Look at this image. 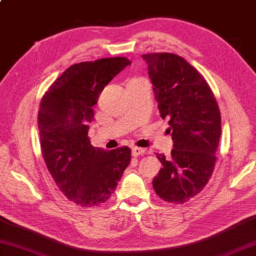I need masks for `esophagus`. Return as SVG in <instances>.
I'll use <instances>...</instances> for the list:
<instances>
[{
	"instance_id": "34e87169",
	"label": "esophagus",
	"mask_w": 256,
	"mask_h": 256,
	"mask_svg": "<svg viewBox=\"0 0 256 256\" xmlns=\"http://www.w3.org/2000/svg\"><path fill=\"white\" fill-rule=\"evenodd\" d=\"M146 153V150L144 148H132V155L134 157H138L140 155H143Z\"/></svg>"
}]
</instances>
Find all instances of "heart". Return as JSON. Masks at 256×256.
<instances>
[{
    "label": "heart",
    "instance_id": "heart-1",
    "mask_svg": "<svg viewBox=\"0 0 256 256\" xmlns=\"http://www.w3.org/2000/svg\"><path fill=\"white\" fill-rule=\"evenodd\" d=\"M133 80H134V79H133Z\"/></svg>",
    "mask_w": 256,
    "mask_h": 256
}]
</instances>
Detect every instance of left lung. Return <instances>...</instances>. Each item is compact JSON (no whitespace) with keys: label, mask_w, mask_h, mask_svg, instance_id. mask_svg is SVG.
<instances>
[{"label":"left lung","mask_w":256,"mask_h":256,"mask_svg":"<svg viewBox=\"0 0 256 256\" xmlns=\"http://www.w3.org/2000/svg\"><path fill=\"white\" fill-rule=\"evenodd\" d=\"M148 62L155 100L162 118L170 120L172 150L156 154L162 168L153 188L170 204H184L208 182L221 136V114L206 79L178 55H142Z\"/></svg>","instance_id":"obj_1"}]
</instances>
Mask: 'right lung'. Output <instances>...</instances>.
I'll use <instances>...</instances> for the list:
<instances>
[{
	"instance_id": "right-lung-1",
	"label": "right lung",
	"mask_w": 256,
	"mask_h": 256,
	"mask_svg": "<svg viewBox=\"0 0 256 256\" xmlns=\"http://www.w3.org/2000/svg\"><path fill=\"white\" fill-rule=\"evenodd\" d=\"M131 64L124 57L103 58L70 66L40 102L38 130L46 166L58 188L81 206H98L111 197L131 148L106 150L91 145L88 132L94 106L104 86Z\"/></svg>"
}]
</instances>
